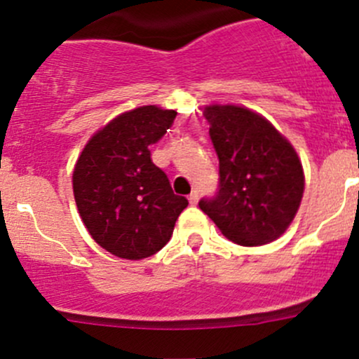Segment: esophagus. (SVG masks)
<instances>
[{
	"instance_id": "obj_1",
	"label": "esophagus",
	"mask_w": 359,
	"mask_h": 359,
	"mask_svg": "<svg viewBox=\"0 0 359 359\" xmlns=\"http://www.w3.org/2000/svg\"><path fill=\"white\" fill-rule=\"evenodd\" d=\"M198 200H200V194H198V191H193V193L189 194V203L191 205H196Z\"/></svg>"
}]
</instances>
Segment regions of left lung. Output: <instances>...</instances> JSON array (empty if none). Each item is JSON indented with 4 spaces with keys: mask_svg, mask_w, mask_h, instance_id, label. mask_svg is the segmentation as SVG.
I'll use <instances>...</instances> for the list:
<instances>
[{
    "mask_svg": "<svg viewBox=\"0 0 359 359\" xmlns=\"http://www.w3.org/2000/svg\"><path fill=\"white\" fill-rule=\"evenodd\" d=\"M205 118L219 156V189L200 208L227 240L259 247L290 226L304 194L302 163L292 144L257 112L208 106Z\"/></svg>",
    "mask_w": 359,
    "mask_h": 359,
    "instance_id": "left-lung-1",
    "label": "left lung"
}]
</instances>
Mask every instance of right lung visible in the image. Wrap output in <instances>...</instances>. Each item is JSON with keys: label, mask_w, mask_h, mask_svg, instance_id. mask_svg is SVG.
<instances>
[{"label": "right lung", "mask_w": 359, "mask_h": 359, "mask_svg": "<svg viewBox=\"0 0 359 359\" xmlns=\"http://www.w3.org/2000/svg\"><path fill=\"white\" fill-rule=\"evenodd\" d=\"M177 112L142 106L123 112L95 133L72 172L78 212L90 236L128 260L154 255L170 241L175 220L189 205L151 159Z\"/></svg>", "instance_id": "right-lung-1"}]
</instances>
